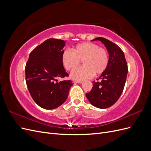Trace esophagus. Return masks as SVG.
I'll use <instances>...</instances> for the list:
<instances>
[{"label":"esophagus","mask_w":151,"mask_h":151,"mask_svg":"<svg viewBox=\"0 0 151 151\" xmlns=\"http://www.w3.org/2000/svg\"><path fill=\"white\" fill-rule=\"evenodd\" d=\"M73 82H74V83H78V84H80V83H82L81 81H76V80L73 81Z\"/></svg>","instance_id":"34e87169"}]
</instances>
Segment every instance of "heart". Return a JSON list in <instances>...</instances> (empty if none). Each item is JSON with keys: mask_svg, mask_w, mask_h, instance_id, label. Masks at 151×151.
Returning <instances> with one entry per match:
<instances>
[{"mask_svg": "<svg viewBox=\"0 0 151 151\" xmlns=\"http://www.w3.org/2000/svg\"><path fill=\"white\" fill-rule=\"evenodd\" d=\"M81 60L83 66L75 68L70 73L73 79L82 81L101 74L108 66L109 55L107 50L92 42L76 45L72 52L66 50L62 53V62L67 70L74 68Z\"/></svg>", "mask_w": 151, "mask_h": 151, "instance_id": "obj_1", "label": "heart"}]
</instances>
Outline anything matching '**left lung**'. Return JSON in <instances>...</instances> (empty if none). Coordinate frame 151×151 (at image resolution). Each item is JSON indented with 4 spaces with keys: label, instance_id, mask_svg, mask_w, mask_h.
I'll use <instances>...</instances> for the list:
<instances>
[{
    "label": "left lung",
    "instance_id": "8db88e82",
    "mask_svg": "<svg viewBox=\"0 0 151 151\" xmlns=\"http://www.w3.org/2000/svg\"><path fill=\"white\" fill-rule=\"evenodd\" d=\"M109 53L108 66L97 80L93 82V87L86 98L93 106L104 109L111 106L119 99L124 88L128 67L124 53L115 43L106 38L98 37Z\"/></svg>",
    "mask_w": 151,
    "mask_h": 151
}]
</instances>
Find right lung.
<instances>
[{"mask_svg":"<svg viewBox=\"0 0 151 151\" xmlns=\"http://www.w3.org/2000/svg\"><path fill=\"white\" fill-rule=\"evenodd\" d=\"M65 45L63 40L48 39L30 53L26 64L27 87L35 102L42 108L60 106L73 85L70 80H59L68 76L62 62Z\"/></svg>","mask_w":151,"mask_h":151,"instance_id":"1","label":"right lung"}]
</instances>
